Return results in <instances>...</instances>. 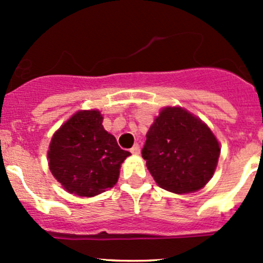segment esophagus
Instances as JSON below:
<instances>
[{"instance_id": "1", "label": "esophagus", "mask_w": 263, "mask_h": 263, "mask_svg": "<svg viewBox=\"0 0 263 263\" xmlns=\"http://www.w3.org/2000/svg\"><path fill=\"white\" fill-rule=\"evenodd\" d=\"M129 151H131V153L134 154V155H139V154H140V145L139 144H135Z\"/></svg>"}]
</instances>
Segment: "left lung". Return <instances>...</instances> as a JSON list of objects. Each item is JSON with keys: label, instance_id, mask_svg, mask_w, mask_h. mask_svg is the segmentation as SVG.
<instances>
[{"label": "left lung", "instance_id": "obj_1", "mask_svg": "<svg viewBox=\"0 0 263 263\" xmlns=\"http://www.w3.org/2000/svg\"><path fill=\"white\" fill-rule=\"evenodd\" d=\"M141 154L159 187L181 195L201 190L210 181L220 146L201 119L179 107H168L151 124Z\"/></svg>", "mask_w": 263, "mask_h": 263}]
</instances>
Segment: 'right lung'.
Returning <instances> with one entry per match:
<instances>
[{
    "mask_svg": "<svg viewBox=\"0 0 263 263\" xmlns=\"http://www.w3.org/2000/svg\"><path fill=\"white\" fill-rule=\"evenodd\" d=\"M102 123L100 112L81 110L53 135L49 169L67 192L92 197L118 181L121 164L131 154L118 146Z\"/></svg>",
    "mask_w": 263,
    "mask_h": 263,
    "instance_id": "add662e5",
    "label": "right lung"
}]
</instances>
